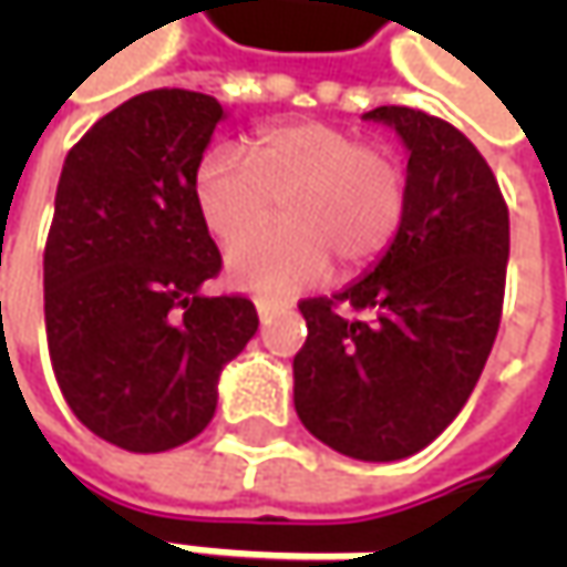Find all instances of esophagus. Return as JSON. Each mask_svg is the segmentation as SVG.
I'll return each mask as SVG.
<instances>
[{"instance_id": "1", "label": "esophagus", "mask_w": 567, "mask_h": 567, "mask_svg": "<svg viewBox=\"0 0 567 567\" xmlns=\"http://www.w3.org/2000/svg\"><path fill=\"white\" fill-rule=\"evenodd\" d=\"M255 309H258V318H261V321H268L274 312V306L271 302H265V299H258V302H255Z\"/></svg>"}]
</instances>
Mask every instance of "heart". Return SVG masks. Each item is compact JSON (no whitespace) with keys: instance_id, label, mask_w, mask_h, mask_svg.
<instances>
[{"instance_id":"1","label":"heart","mask_w":567,"mask_h":567,"mask_svg":"<svg viewBox=\"0 0 567 567\" xmlns=\"http://www.w3.org/2000/svg\"><path fill=\"white\" fill-rule=\"evenodd\" d=\"M192 195L210 236L236 239L224 258L229 284L290 296L331 271V258L343 271H360L388 251L406 214V169L350 128L280 122L251 135L249 157L224 144L205 151ZM274 197L285 220L256 230Z\"/></svg>"}]
</instances>
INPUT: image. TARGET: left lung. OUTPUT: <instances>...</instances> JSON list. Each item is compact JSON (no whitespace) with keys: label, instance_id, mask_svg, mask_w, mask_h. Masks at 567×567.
I'll return each mask as SVG.
<instances>
[{"label":"left lung","instance_id":"1","mask_svg":"<svg viewBox=\"0 0 567 567\" xmlns=\"http://www.w3.org/2000/svg\"><path fill=\"white\" fill-rule=\"evenodd\" d=\"M362 120L406 147V214L394 243L334 299H306L309 338L293 403L318 442L388 464L432 445L464 410L498 334L508 207L489 164L445 120L379 106Z\"/></svg>","mask_w":567,"mask_h":567}]
</instances>
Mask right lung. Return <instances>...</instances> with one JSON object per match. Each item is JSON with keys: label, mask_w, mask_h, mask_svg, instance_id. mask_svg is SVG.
Returning <instances> with one entry per match:
<instances>
[{"label": "right lung", "mask_w": 567, "mask_h": 567, "mask_svg": "<svg viewBox=\"0 0 567 567\" xmlns=\"http://www.w3.org/2000/svg\"><path fill=\"white\" fill-rule=\"evenodd\" d=\"M227 110L147 91L69 151L43 251L47 343L62 398L103 442L157 454L192 442L217 381L258 331L243 296H205L220 251L192 195Z\"/></svg>", "instance_id": "obj_1"}]
</instances>
